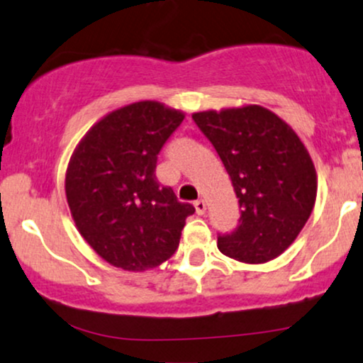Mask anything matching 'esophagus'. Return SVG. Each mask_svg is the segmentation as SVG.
I'll use <instances>...</instances> for the list:
<instances>
[{"instance_id": "1", "label": "esophagus", "mask_w": 363, "mask_h": 363, "mask_svg": "<svg viewBox=\"0 0 363 363\" xmlns=\"http://www.w3.org/2000/svg\"><path fill=\"white\" fill-rule=\"evenodd\" d=\"M194 206H195V212H197L199 216H203V214H206V211H207V206H206V202H203L202 199L195 200V202H194Z\"/></svg>"}]
</instances>
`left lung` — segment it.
Listing matches in <instances>:
<instances>
[{
	"label": "left lung",
	"instance_id": "1",
	"mask_svg": "<svg viewBox=\"0 0 363 363\" xmlns=\"http://www.w3.org/2000/svg\"><path fill=\"white\" fill-rule=\"evenodd\" d=\"M231 178L240 224L219 234L217 248L245 263L282 255L308 223L316 202V169L289 123L258 105L191 115Z\"/></svg>",
	"mask_w": 363,
	"mask_h": 363
}]
</instances>
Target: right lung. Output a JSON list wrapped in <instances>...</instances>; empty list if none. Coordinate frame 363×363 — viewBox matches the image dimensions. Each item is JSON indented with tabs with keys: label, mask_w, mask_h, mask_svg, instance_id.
<instances>
[{
	"label": "right lung",
	"mask_w": 363,
	"mask_h": 363,
	"mask_svg": "<svg viewBox=\"0 0 363 363\" xmlns=\"http://www.w3.org/2000/svg\"><path fill=\"white\" fill-rule=\"evenodd\" d=\"M185 115L157 101L115 110L86 132L72 152L66 197L84 241L110 265L155 268L180 245L195 212L156 180L161 147Z\"/></svg>",
	"instance_id": "right-lung-1"
}]
</instances>
